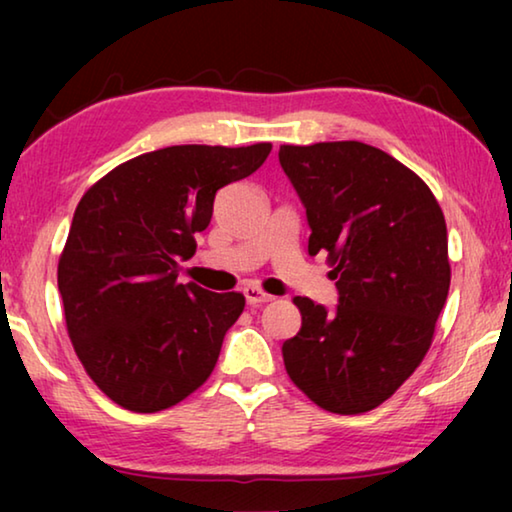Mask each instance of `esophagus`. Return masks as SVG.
I'll list each match as a JSON object with an SVG mask.
<instances>
[{"label": "esophagus", "mask_w": 512, "mask_h": 512, "mask_svg": "<svg viewBox=\"0 0 512 512\" xmlns=\"http://www.w3.org/2000/svg\"><path fill=\"white\" fill-rule=\"evenodd\" d=\"M244 296H246V302L250 307H259V305H264V302L273 300V296H268L266 291H262L259 287H253V284H248V287L244 289Z\"/></svg>", "instance_id": "1"}]
</instances>
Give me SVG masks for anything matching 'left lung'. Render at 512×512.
I'll return each instance as SVG.
<instances>
[{"label":"left lung","instance_id":"8db88e82","mask_svg":"<svg viewBox=\"0 0 512 512\" xmlns=\"http://www.w3.org/2000/svg\"><path fill=\"white\" fill-rule=\"evenodd\" d=\"M311 228L327 253L339 307L296 296L302 327L284 341L289 377L320 409L357 415L386 402L433 341L452 268L447 225L427 183L363 142L280 146Z\"/></svg>","mask_w":512,"mask_h":512}]
</instances>
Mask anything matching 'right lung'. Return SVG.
Listing matches in <instances>:
<instances>
[{
	"instance_id": "add662e5",
	"label": "right lung",
	"mask_w": 512,
	"mask_h": 512,
	"mask_svg": "<svg viewBox=\"0 0 512 512\" xmlns=\"http://www.w3.org/2000/svg\"><path fill=\"white\" fill-rule=\"evenodd\" d=\"M271 149L167 146L119 164L76 205L58 291L76 357L115 404L169 409L212 375L246 298L180 284L178 268L196 253L216 192L257 171Z\"/></svg>"
}]
</instances>
